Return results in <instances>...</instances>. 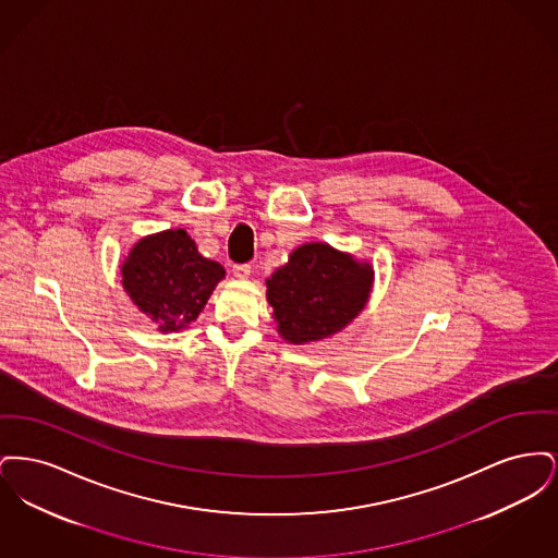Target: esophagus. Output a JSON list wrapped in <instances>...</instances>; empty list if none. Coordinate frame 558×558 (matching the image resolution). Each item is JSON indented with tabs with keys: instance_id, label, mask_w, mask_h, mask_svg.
Wrapping results in <instances>:
<instances>
[{
	"instance_id": "1",
	"label": "esophagus",
	"mask_w": 558,
	"mask_h": 558,
	"mask_svg": "<svg viewBox=\"0 0 558 558\" xmlns=\"http://www.w3.org/2000/svg\"><path fill=\"white\" fill-rule=\"evenodd\" d=\"M232 271H234L236 278L244 280V278L251 276V264H236V266L232 267Z\"/></svg>"
}]
</instances>
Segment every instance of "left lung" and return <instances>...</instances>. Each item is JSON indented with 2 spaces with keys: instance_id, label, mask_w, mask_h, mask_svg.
Listing matches in <instances>:
<instances>
[{
  "instance_id": "1",
  "label": "left lung",
  "mask_w": 558,
  "mask_h": 558,
  "mask_svg": "<svg viewBox=\"0 0 558 558\" xmlns=\"http://www.w3.org/2000/svg\"><path fill=\"white\" fill-rule=\"evenodd\" d=\"M278 332L294 345L322 341L355 318L372 289V267L328 244L307 242L267 280Z\"/></svg>"
}]
</instances>
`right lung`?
Instances as JSON below:
<instances>
[{
  "instance_id": "obj_1",
  "label": "right lung",
  "mask_w": 558,
  "mask_h": 558,
  "mask_svg": "<svg viewBox=\"0 0 558 558\" xmlns=\"http://www.w3.org/2000/svg\"><path fill=\"white\" fill-rule=\"evenodd\" d=\"M133 303L162 332H178L198 318L226 269L203 257L186 230L142 239L121 267Z\"/></svg>"
}]
</instances>
